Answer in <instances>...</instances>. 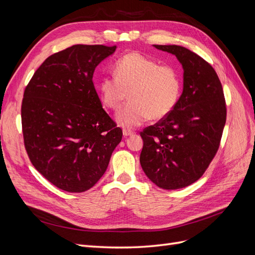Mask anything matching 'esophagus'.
I'll list each match as a JSON object with an SVG mask.
<instances>
[{
  "label": "esophagus",
  "mask_w": 255,
  "mask_h": 255,
  "mask_svg": "<svg viewBox=\"0 0 255 255\" xmlns=\"http://www.w3.org/2000/svg\"><path fill=\"white\" fill-rule=\"evenodd\" d=\"M134 132H132V130H128V129H123V136L125 137H128V136H130L133 135Z\"/></svg>",
  "instance_id": "obj_1"
}]
</instances>
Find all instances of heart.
Wrapping results in <instances>:
<instances>
[{
    "label": "heart",
    "mask_w": 255,
    "mask_h": 255,
    "mask_svg": "<svg viewBox=\"0 0 255 255\" xmlns=\"http://www.w3.org/2000/svg\"><path fill=\"white\" fill-rule=\"evenodd\" d=\"M114 74L100 81L99 92L104 105L114 111H118L129 96L130 102L116 118L123 128H135L149 118L163 119L179 102L182 79L174 66L159 65L134 52L116 61Z\"/></svg>",
    "instance_id": "obj_1"
}]
</instances>
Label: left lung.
<instances>
[{
    "mask_svg": "<svg viewBox=\"0 0 255 255\" xmlns=\"http://www.w3.org/2000/svg\"><path fill=\"white\" fill-rule=\"evenodd\" d=\"M170 53L183 67V92L175 109L145 128L140 165L163 189H179L203 175L218 151L227 119L221 83L214 68L181 45L153 44Z\"/></svg>",
    "mask_w": 255,
    "mask_h": 255,
    "instance_id": "left-lung-1",
    "label": "left lung"
}]
</instances>
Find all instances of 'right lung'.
Listing matches in <instances>:
<instances>
[{"mask_svg":"<svg viewBox=\"0 0 255 255\" xmlns=\"http://www.w3.org/2000/svg\"><path fill=\"white\" fill-rule=\"evenodd\" d=\"M114 47L75 44L53 54L24 90L21 118L34 167L69 192L90 189L101 179L122 129L103 110L92 76Z\"/></svg>","mask_w":255,"mask_h":255,"instance_id":"right-lung-1","label":"right lung"}]
</instances>
